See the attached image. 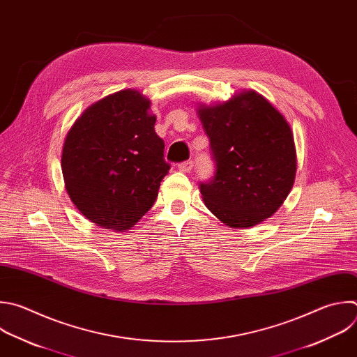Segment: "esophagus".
<instances>
[{"instance_id": "obj_1", "label": "esophagus", "mask_w": 357, "mask_h": 357, "mask_svg": "<svg viewBox=\"0 0 357 357\" xmlns=\"http://www.w3.org/2000/svg\"><path fill=\"white\" fill-rule=\"evenodd\" d=\"M178 168H179V171H182V172H190L192 168H193V161H192V160L183 161V162H181V164L178 165Z\"/></svg>"}]
</instances>
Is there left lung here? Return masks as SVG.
I'll list each match as a JSON object with an SVG mask.
<instances>
[{
    "label": "left lung",
    "mask_w": 357,
    "mask_h": 357,
    "mask_svg": "<svg viewBox=\"0 0 357 357\" xmlns=\"http://www.w3.org/2000/svg\"><path fill=\"white\" fill-rule=\"evenodd\" d=\"M214 175L200 182L206 207L224 224L248 228L269 218L296 176V147L286 119L255 91L199 109Z\"/></svg>",
    "instance_id": "obj_1"
}]
</instances>
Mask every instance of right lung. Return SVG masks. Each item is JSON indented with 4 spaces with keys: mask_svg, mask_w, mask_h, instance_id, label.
I'll return each instance as SVG.
<instances>
[{
    "mask_svg": "<svg viewBox=\"0 0 357 357\" xmlns=\"http://www.w3.org/2000/svg\"><path fill=\"white\" fill-rule=\"evenodd\" d=\"M149 109L140 92H116L91 105L66 137V189L88 220L107 229L133 227L153 207L171 168Z\"/></svg>",
    "mask_w": 357,
    "mask_h": 357,
    "instance_id": "add662e5",
    "label": "right lung"
}]
</instances>
